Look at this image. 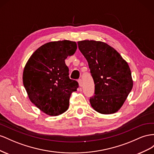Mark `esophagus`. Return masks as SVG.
I'll list each match as a JSON object with an SVG mask.
<instances>
[{
    "label": "esophagus",
    "mask_w": 154,
    "mask_h": 154,
    "mask_svg": "<svg viewBox=\"0 0 154 154\" xmlns=\"http://www.w3.org/2000/svg\"><path fill=\"white\" fill-rule=\"evenodd\" d=\"M78 82H79V86L81 87L82 86V80L81 79H78Z\"/></svg>",
    "instance_id": "obj_1"
}]
</instances>
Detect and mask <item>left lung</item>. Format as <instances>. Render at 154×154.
I'll return each instance as SVG.
<instances>
[{
	"instance_id": "obj_1",
	"label": "left lung",
	"mask_w": 154,
	"mask_h": 154,
	"mask_svg": "<svg viewBox=\"0 0 154 154\" xmlns=\"http://www.w3.org/2000/svg\"><path fill=\"white\" fill-rule=\"evenodd\" d=\"M77 44L94 81V95L90 97L92 108L103 114L117 112L133 87L128 63L106 43L82 41Z\"/></svg>"
}]
</instances>
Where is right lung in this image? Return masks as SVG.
I'll use <instances>...</instances> for the list:
<instances>
[{
    "instance_id": "obj_1",
    "label": "right lung",
    "mask_w": 154,
    "mask_h": 154,
    "mask_svg": "<svg viewBox=\"0 0 154 154\" xmlns=\"http://www.w3.org/2000/svg\"><path fill=\"white\" fill-rule=\"evenodd\" d=\"M75 42H48L30 57L23 72V84L32 103L50 116L62 114L69 107V98L79 83L69 77L65 59L75 54Z\"/></svg>"
}]
</instances>
